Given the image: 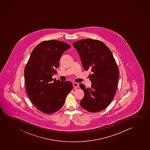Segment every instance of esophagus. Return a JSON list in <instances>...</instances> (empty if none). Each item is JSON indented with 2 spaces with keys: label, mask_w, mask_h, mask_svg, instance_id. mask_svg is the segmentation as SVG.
I'll use <instances>...</instances> for the list:
<instances>
[{
  "label": "esophagus",
  "mask_w": 150,
  "mask_h": 150,
  "mask_svg": "<svg viewBox=\"0 0 150 150\" xmlns=\"http://www.w3.org/2000/svg\"><path fill=\"white\" fill-rule=\"evenodd\" d=\"M73 86L74 88H79V84L77 83V82H73Z\"/></svg>",
  "instance_id": "esophagus-1"
}]
</instances>
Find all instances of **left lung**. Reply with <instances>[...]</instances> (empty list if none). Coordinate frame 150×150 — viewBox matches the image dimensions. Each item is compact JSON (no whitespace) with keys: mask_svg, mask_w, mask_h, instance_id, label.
<instances>
[{"mask_svg":"<svg viewBox=\"0 0 150 150\" xmlns=\"http://www.w3.org/2000/svg\"><path fill=\"white\" fill-rule=\"evenodd\" d=\"M73 45L80 56L83 69L92 73L89 75L91 88L79 85L84 93L80 105L92 113L102 111L113 100L118 81L119 71L113 54L105 43L97 40L82 39Z\"/></svg>","mask_w":150,"mask_h":150,"instance_id":"obj_1","label":"left lung"}]
</instances>
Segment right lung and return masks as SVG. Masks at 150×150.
Segmentation results:
<instances>
[{
    "instance_id": "1",
    "label": "right lung",
    "mask_w": 150,
    "mask_h": 150,
    "mask_svg": "<svg viewBox=\"0 0 150 150\" xmlns=\"http://www.w3.org/2000/svg\"><path fill=\"white\" fill-rule=\"evenodd\" d=\"M69 45L56 40L44 41L34 49L25 69L27 94L39 111L52 114L61 109L73 88L70 81L52 78L62 53Z\"/></svg>"
}]
</instances>
